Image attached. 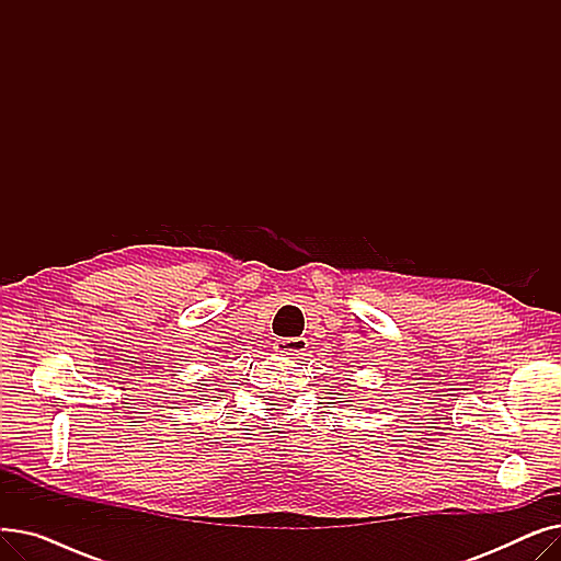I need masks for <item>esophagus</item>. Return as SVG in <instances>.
I'll use <instances>...</instances> for the list:
<instances>
[{
    "instance_id": "34e87169",
    "label": "esophagus",
    "mask_w": 561,
    "mask_h": 561,
    "mask_svg": "<svg viewBox=\"0 0 561 561\" xmlns=\"http://www.w3.org/2000/svg\"><path fill=\"white\" fill-rule=\"evenodd\" d=\"M307 350V339H277L275 341V352H282V355L290 357H300Z\"/></svg>"
}]
</instances>
